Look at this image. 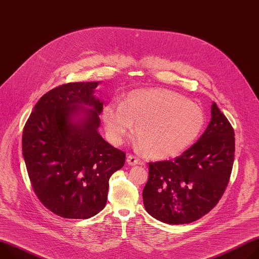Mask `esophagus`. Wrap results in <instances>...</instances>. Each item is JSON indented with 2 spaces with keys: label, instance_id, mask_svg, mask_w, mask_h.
Returning <instances> with one entry per match:
<instances>
[{
  "label": "esophagus",
  "instance_id": "esophagus-1",
  "mask_svg": "<svg viewBox=\"0 0 259 259\" xmlns=\"http://www.w3.org/2000/svg\"><path fill=\"white\" fill-rule=\"evenodd\" d=\"M126 161L131 166H134V165H136V164L139 163V159L136 156H133V155H128Z\"/></svg>",
  "mask_w": 259,
  "mask_h": 259
}]
</instances>
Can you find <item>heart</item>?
<instances>
[{"label": "heart", "instance_id": "heart-1", "mask_svg": "<svg viewBox=\"0 0 259 259\" xmlns=\"http://www.w3.org/2000/svg\"><path fill=\"white\" fill-rule=\"evenodd\" d=\"M102 120L113 145H120L135 124L143 152L162 160L179 156L195 143L205 115L197 103L176 92L144 89L130 92L122 103H107Z\"/></svg>", "mask_w": 259, "mask_h": 259}]
</instances>
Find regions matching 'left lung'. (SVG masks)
<instances>
[{
	"mask_svg": "<svg viewBox=\"0 0 259 259\" xmlns=\"http://www.w3.org/2000/svg\"><path fill=\"white\" fill-rule=\"evenodd\" d=\"M210 121L197 142L174 160L149 164L145 208L167 224L198 220L222 197L234 160V131L213 102Z\"/></svg>",
	"mask_w": 259,
	"mask_h": 259,
	"instance_id": "1",
	"label": "left lung"
}]
</instances>
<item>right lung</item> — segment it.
<instances>
[{"label": "right lung", "mask_w": 259, "mask_h": 259, "mask_svg": "<svg viewBox=\"0 0 259 259\" xmlns=\"http://www.w3.org/2000/svg\"><path fill=\"white\" fill-rule=\"evenodd\" d=\"M99 81L70 82L43 95L22 134V156L39 200L63 218L88 219L106 204L108 182L124 152L99 133Z\"/></svg>", "instance_id": "add662e5"}]
</instances>
